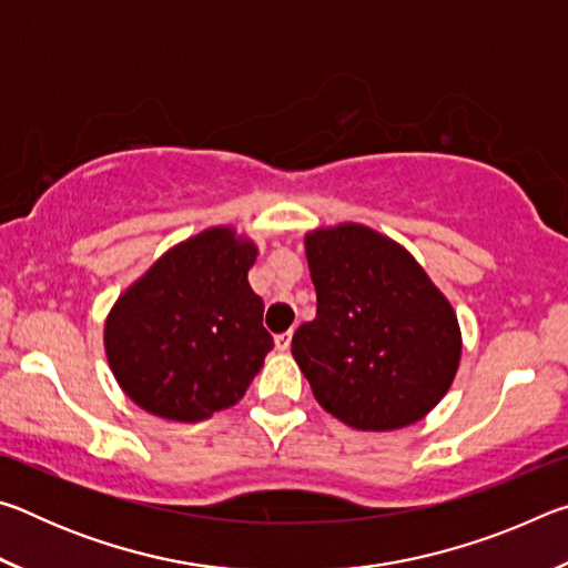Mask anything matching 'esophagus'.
Wrapping results in <instances>:
<instances>
[{
	"label": "esophagus",
	"instance_id": "34e87169",
	"mask_svg": "<svg viewBox=\"0 0 568 568\" xmlns=\"http://www.w3.org/2000/svg\"><path fill=\"white\" fill-rule=\"evenodd\" d=\"M291 341H293V331L277 333V335H275V348H277V351H287V348H291Z\"/></svg>",
	"mask_w": 568,
	"mask_h": 568
}]
</instances>
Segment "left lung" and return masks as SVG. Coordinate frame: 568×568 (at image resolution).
<instances>
[{
    "label": "left lung",
    "mask_w": 568,
    "mask_h": 568,
    "mask_svg": "<svg viewBox=\"0 0 568 568\" xmlns=\"http://www.w3.org/2000/svg\"><path fill=\"white\" fill-rule=\"evenodd\" d=\"M305 253L318 307L291 351L315 400L361 430L420 420L458 371L454 307L410 253L371 227L315 230Z\"/></svg>",
    "instance_id": "obj_1"
}]
</instances>
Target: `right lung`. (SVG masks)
<instances>
[{"mask_svg": "<svg viewBox=\"0 0 568 568\" xmlns=\"http://www.w3.org/2000/svg\"><path fill=\"white\" fill-rule=\"evenodd\" d=\"M257 247L213 227L172 247L104 323L122 390L160 418L195 423L245 396L273 351L247 271Z\"/></svg>", "mask_w": 568, "mask_h": 568, "instance_id": "add662e5", "label": "right lung"}]
</instances>
